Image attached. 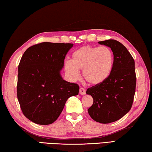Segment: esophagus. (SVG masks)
Instances as JSON below:
<instances>
[{
    "mask_svg": "<svg viewBox=\"0 0 152 152\" xmlns=\"http://www.w3.org/2000/svg\"><path fill=\"white\" fill-rule=\"evenodd\" d=\"M79 94H80L81 95H82V96L85 95V94H86V89L83 88H80V89H79Z\"/></svg>",
    "mask_w": 152,
    "mask_h": 152,
    "instance_id": "esophagus-1",
    "label": "esophagus"
}]
</instances>
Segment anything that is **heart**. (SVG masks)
Returning <instances> with one entry per match:
<instances>
[{"mask_svg": "<svg viewBox=\"0 0 152 152\" xmlns=\"http://www.w3.org/2000/svg\"><path fill=\"white\" fill-rule=\"evenodd\" d=\"M114 55L106 46H84L74 51L71 61L64 63V70L71 79L80 77L79 71L83 69V77L91 85H98L106 80L113 71Z\"/></svg>", "mask_w": 152, "mask_h": 152, "instance_id": "heart-1", "label": "heart"}]
</instances>
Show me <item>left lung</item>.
Listing matches in <instances>:
<instances>
[{"instance_id":"left-lung-1","label":"left lung","mask_w":152,"mask_h":152,"mask_svg":"<svg viewBox=\"0 0 152 152\" xmlns=\"http://www.w3.org/2000/svg\"><path fill=\"white\" fill-rule=\"evenodd\" d=\"M110 48L114 55L113 71L103 83L88 88L94 103L88 111L99 123L115 122L131 110L135 93V61L126 47L114 39L98 42Z\"/></svg>"}]
</instances>
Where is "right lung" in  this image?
<instances>
[{
	"mask_svg": "<svg viewBox=\"0 0 152 152\" xmlns=\"http://www.w3.org/2000/svg\"><path fill=\"white\" fill-rule=\"evenodd\" d=\"M73 44L42 42L27 48L18 66L17 93L26 118L38 125L53 123L67 99L79 87L64 80L61 72Z\"/></svg>",
	"mask_w": 152,
	"mask_h": 152,
	"instance_id": "1",
	"label": "right lung"
}]
</instances>
